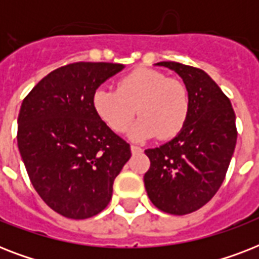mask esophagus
I'll return each mask as SVG.
<instances>
[{
  "label": "esophagus",
  "mask_w": 259,
  "mask_h": 259,
  "mask_svg": "<svg viewBox=\"0 0 259 259\" xmlns=\"http://www.w3.org/2000/svg\"><path fill=\"white\" fill-rule=\"evenodd\" d=\"M130 150H132V153H133V154L142 152L141 148H140V146H137V145H130Z\"/></svg>",
  "instance_id": "obj_1"
}]
</instances>
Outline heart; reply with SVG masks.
<instances>
[{
  "label": "heart",
  "instance_id": "1",
  "mask_svg": "<svg viewBox=\"0 0 259 259\" xmlns=\"http://www.w3.org/2000/svg\"><path fill=\"white\" fill-rule=\"evenodd\" d=\"M93 106L110 129L123 133L137 109L141 118L134 126L136 140L153 137L169 140L180 133L188 119L191 99L184 82L161 71L137 68L117 83V90L101 87L94 93Z\"/></svg>",
  "mask_w": 259,
  "mask_h": 259
}]
</instances>
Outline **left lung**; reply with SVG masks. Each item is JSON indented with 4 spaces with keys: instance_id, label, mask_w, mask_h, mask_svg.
Listing matches in <instances>:
<instances>
[{
    "instance_id": "left-lung-1",
    "label": "left lung",
    "mask_w": 259,
    "mask_h": 259,
    "mask_svg": "<svg viewBox=\"0 0 259 259\" xmlns=\"http://www.w3.org/2000/svg\"><path fill=\"white\" fill-rule=\"evenodd\" d=\"M188 89L191 109L184 127L164 145L146 149V192L158 209L185 215L201 208L221 188L237 144L235 113L221 87L195 67L160 62Z\"/></svg>"
}]
</instances>
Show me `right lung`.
Instances as JSON below:
<instances>
[{"label": "right lung", "mask_w": 259, "mask_h": 259, "mask_svg": "<svg viewBox=\"0 0 259 259\" xmlns=\"http://www.w3.org/2000/svg\"><path fill=\"white\" fill-rule=\"evenodd\" d=\"M125 68L79 62L52 71L22 101L17 144L30 183L48 207L70 219L106 208L132 152L93 106L97 89Z\"/></svg>", "instance_id": "obj_1"}]
</instances>
